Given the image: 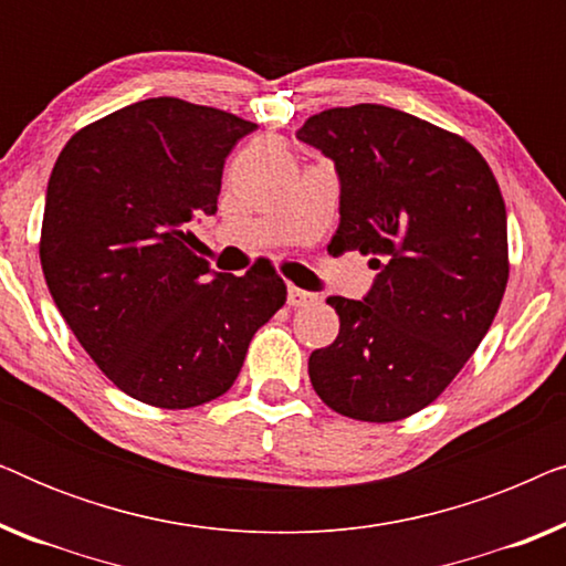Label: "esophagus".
Instances as JSON below:
<instances>
[{
    "mask_svg": "<svg viewBox=\"0 0 566 566\" xmlns=\"http://www.w3.org/2000/svg\"><path fill=\"white\" fill-rule=\"evenodd\" d=\"M312 301H314V293L296 289V285H289V306H308Z\"/></svg>",
    "mask_w": 566,
    "mask_h": 566,
    "instance_id": "1",
    "label": "esophagus"
}]
</instances>
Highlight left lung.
<instances>
[{
  "mask_svg": "<svg viewBox=\"0 0 566 566\" xmlns=\"http://www.w3.org/2000/svg\"><path fill=\"white\" fill-rule=\"evenodd\" d=\"M335 161L332 254H370L363 301L329 296L339 335L308 358L324 405L397 422L436 401L497 314L507 213L490 165L461 136L386 105L332 107L296 130Z\"/></svg>",
  "mask_w": 566,
  "mask_h": 566,
  "instance_id": "obj_1",
  "label": "left lung"
}]
</instances>
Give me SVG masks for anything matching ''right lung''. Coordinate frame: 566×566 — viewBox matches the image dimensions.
I'll return each instance as SVG.
<instances>
[{
    "label": "right lung",
    "instance_id": "right-lung-1",
    "mask_svg": "<svg viewBox=\"0 0 566 566\" xmlns=\"http://www.w3.org/2000/svg\"><path fill=\"white\" fill-rule=\"evenodd\" d=\"M258 128L216 107L149 97L69 138L41 229L45 283L97 368L144 405L188 409L231 389L285 283L216 273L190 221L216 213L223 161Z\"/></svg>",
    "mask_w": 566,
    "mask_h": 566
}]
</instances>
